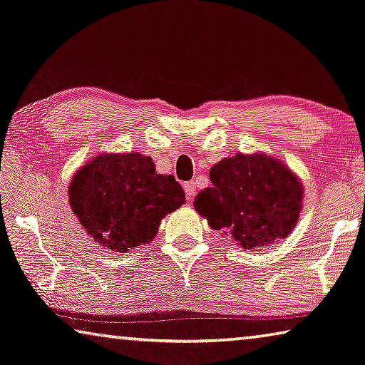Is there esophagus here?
Listing matches in <instances>:
<instances>
[{
  "instance_id": "1",
  "label": "esophagus",
  "mask_w": 365,
  "mask_h": 365,
  "mask_svg": "<svg viewBox=\"0 0 365 365\" xmlns=\"http://www.w3.org/2000/svg\"><path fill=\"white\" fill-rule=\"evenodd\" d=\"M183 188H185V196H187V200L192 201L195 198V195H196L195 182H187L183 185Z\"/></svg>"
}]
</instances>
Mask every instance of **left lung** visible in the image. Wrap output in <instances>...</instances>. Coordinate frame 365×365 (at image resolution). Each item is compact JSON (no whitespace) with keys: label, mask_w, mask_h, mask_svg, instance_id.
Instances as JSON below:
<instances>
[{"label":"left lung","mask_w":365,"mask_h":365,"mask_svg":"<svg viewBox=\"0 0 365 365\" xmlns=\"http://www.w3.org/2000/svg\"><path fill=\"white\" fill-rule=\"evenodd\" d=\"M210 178L212 185L196 196L195 210L244 248L284 239L296 225L302 187L282 162L264 154H235L217 162Z\"/></svg>","instance_id":"obj_1"}]
</instances>
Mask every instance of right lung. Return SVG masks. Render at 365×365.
Returning <instances> with one entry per match:
<instances>
[{"mask_svg": "<svg viewBox=\"0 0 365 365\" xmlns=\"http://www.w3.org/2000/svg\"><path fill=\"white\" fill-rule=\"evenodd\" d=\"M69 205L97 245L115 252L151 244L160 219L185 203L173 175L155 172L149 155H97L69 185Z\"/></svg>", "mask_w": 365, "mask_h": 365, "instance_id": "obj_1", "label": "right lung"}]
</instances>
